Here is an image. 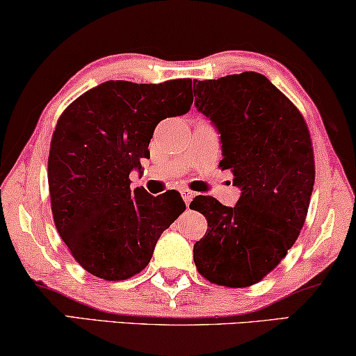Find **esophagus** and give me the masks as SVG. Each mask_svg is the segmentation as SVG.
<instances>
[{"mask_svg":"<svg viewBox=\"0 0 356 356\" xmlns=\"http://www.w3.org/2000/svg\"><path fill=\"white\" fill-rule=\"evenodd\" d=\"M181 197H183V201L186 202V206H189V202H191L194 197V193L189 191V189H181Z\"/></svg>","mask_w":356,"mask_h":356,"instance_id":"esophagus-1","label":"esophagus"}]
</instances>
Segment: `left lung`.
Segmentation results:
<instances>
[{
    "label": "left lung",
    "mask_w": 356,
    "mask_h": 356,
    "mask_svg": "<svg viewBox=\"0 0 356 356\" xmlns=\"http://www.w3.org/2000/svg\"><path fill=\"white\" fill-rule=\"evenodd\" d=\"M194 105L220 134L222 170L241 189L236 206L196 196L207 218L194 264L209 282L241 289L264 279L293 246L314 186V154L300 110L259 72L194 81Z\"/></svg>",
    "instance_id": "left-lung-1"
}]
</instances>
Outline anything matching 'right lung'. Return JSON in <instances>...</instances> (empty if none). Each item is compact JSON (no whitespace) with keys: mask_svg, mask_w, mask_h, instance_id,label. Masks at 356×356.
<instances>
[{"mask_svg":"<svg viewBox=\"0 0 356 356\" xmlns=\"http://www.w3.org/2000/svg\"><path fill=\"white\" fill-rule=\"evenodd\" d=\"M191 79L162 84L106 81L58 120L48 155L56 230L74 259L104 280H126L150 262L160 235L184 212L181 196L131 191L129 173L149 159L160 121L188 113Z\"/></svg>","mask_w":356,"mask_h":356,"instance_id":"add662e5","label":"right lung"}]
</instances>
